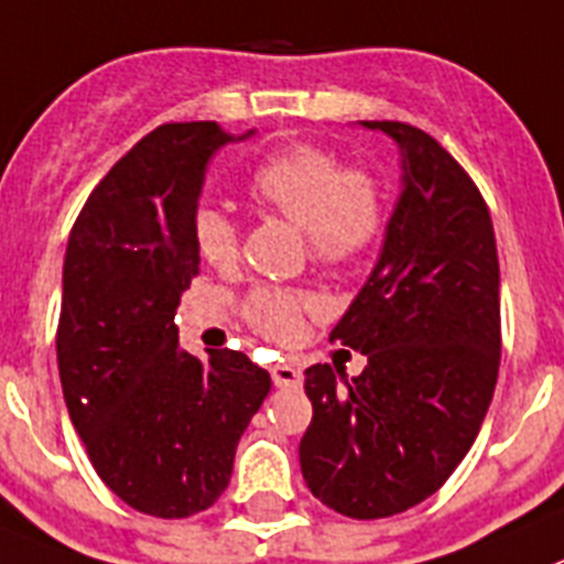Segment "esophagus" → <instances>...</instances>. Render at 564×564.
<instances>
[{
    "label": "esophagus",
    "mask_w": 564,
    "mask_h": 564,
    "mask_svg": "<svg viewBox=\"0 0 564 564\" xmlns=\"http://www.w3.org/2000/svg\"><path fill=\"white\" fill-rule=\"evenodd\" d=\"M272 380L278 389H301L303 371L295 364H275L272 366Z\"/></svg>",
    "instance_id": "obj_1"
}]
</instances>
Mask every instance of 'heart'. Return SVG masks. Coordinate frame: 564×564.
<instances>
[{
    "label": "heart",
    "instance_id": "heart-1",
    "mask_svg": "<svg viewBox=\"0 0 564 564\" xmlns=\"http://www.w3.org/2000/svg\"><path fill=\"white\" fill-rule=\"evenodd\" d=\"M252 195L306 229L312 261L343 267L369 249L383 229V189L364 166H346L317 144H292L269 155L252 175ZM195 249L209 267H229L241 252V232L224 207L204 204L193 221ZM312 297L258 286L243 297V321L275 340L295 337Z\"/></svg>",
    "mask_w": 564,
    "mask_h": 564
}]
</instances>
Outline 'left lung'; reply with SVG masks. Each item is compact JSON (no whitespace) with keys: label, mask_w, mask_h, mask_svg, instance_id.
<instances>
[{"label":"left lung","mask_w":564,"mask_h":564,"mask_svg":"<svg viewBox=\"0 0 564 564\" xmlns=\"http://www.w3.org/2000/svg\"><path fill=\"white\" fill-rule=\"evenodd\" d=\"M403 150V193L383 252L329 340L369 357L337 389L306 369L312 423L301 471L323 506L351 519L394 517L463 463L499 371V261L488 204L445 147L403 121H364Z\"/></svg>","instance_id":"left-lung-1"}]
</instances>
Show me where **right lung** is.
Listing matches in <instances>:
<instances>
[{"instance_id": "obj_1", "label": "right lung", "mask_w": 564, "mask_h": 564, "mask_svg": "<svg viewBox=\"0 0 564 564\" xmlns=\"http://www.w3.org/2000/svg\"><path fill=\"white\" fill-rule=\"evenodd\" d=\"M227 141L215 121L155 127L87 195L67 241L56 329L67 411L101 482L161 519L221 497L272 389L243 351L200 360L178 346L175 310L200 263L198 195Z\"/></svg>"}]
</instances>
